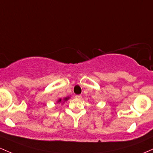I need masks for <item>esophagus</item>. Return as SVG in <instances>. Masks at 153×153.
I'll list each match as a JSON object with an SVG mask.
<instances>
[{
  "mask_svg": "<svg viewBox=\"0 0 153 153\" xmlns=\"http://www.w3.org/2000/svg\"><path fill=\"white\" fill-rule=\"evenodd\" d=\"M75 98L77 99V100H80V99L82 98V96L81 95H75Z\"/></svg>",
  "mask_w": 153,
  "mask_h": 153,
  "instance_id": "esophagus-1",
  "label": "esophagus"
}]
</instances>
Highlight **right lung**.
<instances>
[{"mask_svg": "<svg viewBox=\"0 0 153 153\" xmlns=\"http://www.w3.org/2000/svg\"><path fill=\"white\" fill-rule=\"evenodd\" d=\"M68 100V98H67V97H66V98L64 99V100H65V101H66V100ZM62 102V100H61V99H59V100H58V102Z\"/></svg>", "mask_w": 153, "mask_h": 153, "instance_id": "1", "label": "right lung"}]
</instances>
